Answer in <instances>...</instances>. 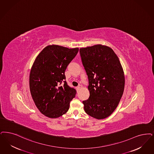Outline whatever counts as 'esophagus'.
Returning <instances> with one entry per match:
<instances>
[{
	"instance_id": "34e87169",
	"label": "esophagus",
	"mask_w": 154,
	"mask_h": 154,
	"mask_svg": "<svg viewBox=\"0 0 154 154\" xmlns=\"http://www.w3.org/2000/svg\"><path fill=\"white\" fill-rule=\"evenodd\" d=\"M80 86H77V88H76V90H77V92H79V91H80Z\"/></svg>"
}]
</instances>
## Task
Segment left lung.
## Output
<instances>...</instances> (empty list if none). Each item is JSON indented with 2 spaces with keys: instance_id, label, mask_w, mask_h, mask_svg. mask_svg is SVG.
Here are the masks:
<instances>
[{
  "instance_id": "8db88e82",
  "label": "left lung",
  "mask_w": 154,
  "mask_h": 154,
  "mask_svg": "<svg viewBox=\"0 0 154 154\" xmlns=\"http://www.w3.org/2000/svg\"><path fill=\"white\" fill-rule=\"evenodd\" d=\"M81 61L88 75L90 96L82 101L86 113L97 119L108 117L123 96L125 79L119 58L101 45L81 48Z\"/></svg>"
}]
</instances>
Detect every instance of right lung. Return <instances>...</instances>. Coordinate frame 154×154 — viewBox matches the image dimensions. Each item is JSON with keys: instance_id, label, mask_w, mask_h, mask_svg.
I'll use <instances>...</instances> for the list:
<instances>
[{"instance_id": "add662e5", "label": "right lung", "mask_w": 154, "mask_h": 154, "mask_svg": "<svg viewBox=\"0 0 154 154\" xmlns=\"http://www.w3.org/2000/svg\"><path fill=\"white\" fill-rule=\"evenodd\" d=\"M79 50L49 45L32 65L29 78L31 96L38 109L47 117L57 118L66 113L75 96L77 92L68 85L65 72Z\"/></svg>"}]
</instances>
